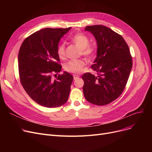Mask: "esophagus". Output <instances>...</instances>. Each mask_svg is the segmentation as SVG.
Masks as SVG:
<instances>
[{"mask_svg":"<svg viewBox=\"0 0 152 152\" xmlns=\"http://www.w3.org/2000/svg\"><path fill=\"white\" fill-rule=\"evenodd\" d=\"M78 77H79V76H78V75H73V77H74V79H77Z\"/></svg>","mask_w":152,"mask_h":152,"instance_id":"34e87169","label":"esophagus"}]
</instances>
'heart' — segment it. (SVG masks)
I'll list each match as a JSON object with an SVG mask.
<instances>
[{
  "label": "heart",
  "instance_id": "heart-1",
  "mask_svg": "<svg viewBox=\"0 0 152 152\" xmlns=\"http://www.w3.org/2000/svg\"><path fill=\"white\" fill-rule=\"evenodd\" d=\"M72 41L81 50L82 54L87 57H91L94 49V48L90 45L89 41L85 35L78 34L75 35L72 38ZM65 46L63 43L61 44L57 49V53L58 57L60 58H64L65 55ZM86 62L84 59H78V60H73L68 61L65 63L64 68L65 69L71 73H79L83 71V68L86 65Z\"/></svg>",
  "mask_w": 152,
  "mask_h": 152
}]
</instances>
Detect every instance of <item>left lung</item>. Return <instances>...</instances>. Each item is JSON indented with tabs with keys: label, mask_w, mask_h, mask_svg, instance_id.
<instances>
[{
	"label": "left lung",
	"mask_w": 152,
	"mask_h": 152,
	"mask_svg": "<svg viewBox=\"0 0 152 152\" xmlns=\"http://www.w3.org/2000/svg\"><path fill=\"white\" fill-rule=\"evenodd\" d=\"M97 42V57L91 68L98 73L82 76L86 99L97 105H107L124 91L132 66L129 47L123 37L103 25L88 26Z\"/></svg>",
	"instance_id": "8db88e82"
}]
</instances>
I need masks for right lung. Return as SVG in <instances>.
<instances>
[{
    "instance_id": "1",
    "label": "right lung",
    "mask_w": 152,
    "mask_h": 152,
    "mask_svg": "<svg viewBox=\"0 0 152 152\" xmlns=\"http://www.w3.org/2000/svg\"><path fill=\"white\" fill-rule=\"evenodd\" d=\"M71 28L41 29L26 38L20 47L18 62L21 83L29 96L44 107H58L68 100L73 76L64 71L53 80L52 75L61 70L58 63V44Z\"/></svg>"
}]
</instances>
